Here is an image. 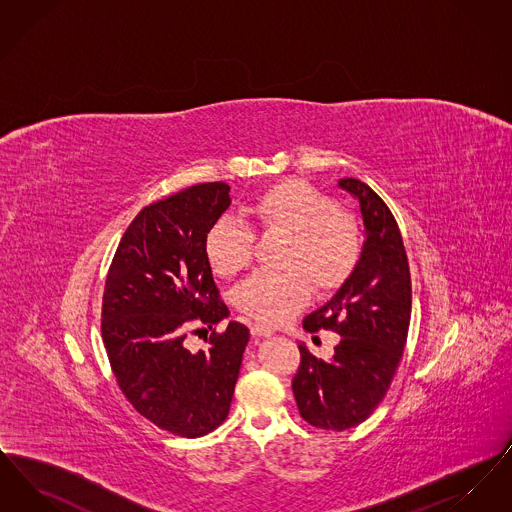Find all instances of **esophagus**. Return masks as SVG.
Returning <instances> with one entry per match:
<instances>
[{"mask_svg":"<svg viewBox=\"0 0 512 512\" xmlns=\"http://www.w3.org/2000/svg\"><path fill=\"white\" fill-rule=\"evenodd\" d=\"M251 336L253 338H270L272 330L268 326H263V324H253L251 326Z\"/></svg>","mask_w":512,"mask_h":512,"instance_id":"1","label":"esophagus"}]
</instances>
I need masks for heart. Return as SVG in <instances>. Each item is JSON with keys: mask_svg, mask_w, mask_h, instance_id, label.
I'll use <instances>...</instances> for the list:
<instances>
[{"mask_svg": "<svg viewBox=\"0 0 512 512\" xmlns=\"http://www.w3.org/2000/svg\"><path fill=\"white\" fill-rule=\"evenodd\" d=\"M245 213L263 236H282L284 272H257L234 292L236 307L263 324H280L305 307L311 288L338 290L361 259V234L332 197L305 180L286 178L255 195ZM253 251L251 230L232 217H219L203 238V253L215 274L242 272Z\"/></svg>", "mask_w": 512, "mask_h": 512, "instance_id": "obj_1", "label": "heart"}]
</instances>
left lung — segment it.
<instances>
[{
    "label": "left lung",
    "instance_id": "1",
    "mask_svg": "<svg viewBox=\"0 0 512 512\" xmlns=\"http://www.w3.org/2000/svg\"><path fill=\"white\" fill-rule=\"evenodd\" d=\"M359 199L365 244L353 274L336 295L303 320L307 332L334 330L341 341L330 361L299 343L292 390L303 420L343 432L365 422L382 403L403 357L411 322V272L390 207L365 182L341 178Z\"/></svg>",
    "mask_w": 512,
    "mask_h": 512
}]
</instances>
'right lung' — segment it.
<instances>
[{
    "mask_svg": "<svg viewBox=\"0 0 512 512\" xmlns=\"http://www.w3.org/2000/svg\"><path fill=\"white\" fill-rule=\"evenodd\" d=\"M228 192L224 182H205L144 207L105 280L101 338L117 384L144 418L182 438L224 422L249 341L247 326L232 320L213 330L207 349L184 345L194 322L211 330L228 317L203 253Z\"/></svg>",
    "mask_w": 512,
    "mask_h": 512,
    "instance_id": "obj_1",
    "label": "right lung"
}]
</instances>
